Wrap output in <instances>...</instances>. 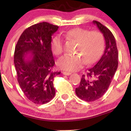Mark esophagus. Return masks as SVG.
<instances>
[{
  "label": "esophagus",
  "instance_id": "esophagus-1",
  "mask_svg": "<svg viewBox=\"0 0 131 131\" xmlns=\"http://www.w3.org/2000/svg\"><path fill=\"white\" fill-rule=\"evenodd\" d=\"M63 74L64 75H67V76H69V75L71 74V73H70V72H66V71H63Z\"/></svg>",
  "mask_w": 131,
  "mask_h": 131
}]
</instances>
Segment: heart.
Returning <instances> with one entry per match:
<instances>
[{
	"instance_id": "obj_1",
	"label": "heart",
	"mask_w": 131,
	"mask_h": 131,
	"mask_svg": "<svg viewBox=\"0 0 131 131\" xmlns=\"http://www.w3.org/2000/svg\"><path fill=\"white\" fill-rule=\"evenodd\" d=\"M64 39L76 43L75 53L78 55H64L57 61V66L63 70L77 71L85 63H94L100 57L104 47V38L98 31H91L81 28L69 30L61 34ZM51 50L55 55H60L63 52V41L58 36L51 40Z\"/></svg>"
}]
</instances>
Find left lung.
I'll return each instance as SVG.
<instances>
[{"label": "left lung", "mask_w": 131, "mask_h": 131, "mask_svg": "<svg viewBox=\"0 0 131 131\" xmlns=\"http://www.w3.org/2000/svg\"><path fill=\"white\" fill-rule=\"evenodd\" d=\"M105 40V49L100 59L86 75L83 74L75 92L81 100L93 102L102 97L107 91L118 65V52L113 34L100 22L93 21Z\"/></svg>", "instance_id": "obj_1"}]
</instances>
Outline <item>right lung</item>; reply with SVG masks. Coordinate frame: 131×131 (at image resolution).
Instances as JSON below:
<instances>
[{
  "mask_svg": "<svg viewBox=\"0 0 131 131\" xmlns=\"http://www.w3.org/2000/svg\"><path fill=\"white\" fill-rule=\"evenodd\" d=\"M58 26L47 22L26 29L15 49L17 80L24 94L36 104H44L53 98V79L61 72H53L55 64L50 47L52 36Z\"/></svg>",
  "mask_w": 131,
  "mask_h": 131,
  "instance_id": "right-lung-1",
  "label": "right lung"
}]
</instances>
